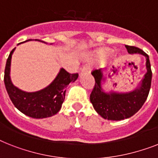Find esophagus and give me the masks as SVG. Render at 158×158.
Wrapping results in <instances>:
<instances>
[{"label": "esophagus", "instance_id": "1", "mask_svg": "<svg viewBox=\"0 0 158 158\" xmlns=\"http://www.w3.org/2000/svg\"><path fill=\"white\" fill-rule=\"evenodd\" d=\"M91 72V67L90 66H83V68L82 69V73H90Z\"/></svg>", "mask_w": 158, "mask_h": 158}]
</instances>
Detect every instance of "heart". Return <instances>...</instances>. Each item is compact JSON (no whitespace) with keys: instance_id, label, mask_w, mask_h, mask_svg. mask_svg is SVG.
I'll list each match as a JSON object with an SVG mask.
<instances>
[{"instance_id":"b5f03b06","label":"heart","mask_w":158,"mask_h":158,"mask_svg":"<svg viewBox=\"0 0 158 158\" xmlns=\"http://www.w3.org/2000/svg\"><path fill=\"white\" fill-rule=\"evenodd\" d=\"M113 50L110 48H101L95 51L94 53L92 54V57L95 59H101L107 57L109 55L112 53Z\"/></svg>"}]
</instances>
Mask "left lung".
I'll return each instance as SVG.
<instances>
[{"instance_id":"8db88e82","label":"left lung","mask_w":158,"mask_h":158,"mask_svg":"<svg viewBox=\"0 0 158 158\" xmlns=\"http://www.w3.org/2000/svg\"><path fill=\"white\" fill-rule=\"evenodd\" d=\"M126 48L131 54L143 55L145 57L146 73L135 89L125 92L112 89L108 91L103 88L107 80L103 69L92 73L96 83L90 95L91 103L98 114L112 121L128 118L138 112L145 102L151 88L152 70L148 56L143 50L134 46L126 45Z\"/></svg>"}]
</instances>
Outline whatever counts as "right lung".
<instances>
[{"instance_id": "obj_1", "label": "right lung", "mask_w": 158, "mask_h": 158, "mask_svg": "<svg viewBox=\"0 0 158 158\" xmlns=\"http://www.w3.org/2000/svg\"><path fill=\"white\" fill-rule=\"evenodd\" d=\"M29 40H30L19 44ZM15 48L9 55L4 76L5 85L10 100L20 112L33 118H44L55 115L61 110V105L65 100L66 87L70 83H74L78 79L79 75H71L63 68H61L52 83L41 90L31 92L21 90L14 85L10 78L11 58Z\"/></svg>"}]
</instances>
